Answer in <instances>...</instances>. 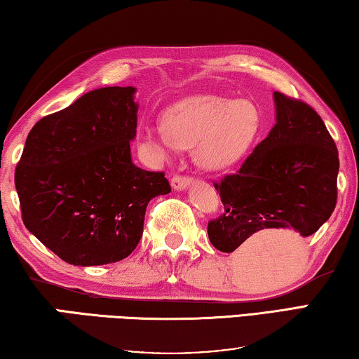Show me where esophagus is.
Instances as JSON below:
<instances>
[{
    "instance_id": "34e87169",
    "label": "esophagus",
    "mask_w": 359,
    "mask_h": 359,
    "mask_svg": "<svg viewBox=\"0 0 359 359\" xmlns=\"http://www.w3.org/2000/svg\"><path fill=\"white\" fill-rule=\"evenodd\" d=\"M191 184H193V179L185 177V175H174V177L170 179V185H172V189L177 191L187 190Z\"/></svg>"
}]
</instances>
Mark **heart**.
Masks as SVG:
<instances>
[{
  "label": "heart",
  "instance_id": "heart-1",
  "mask_svg": "<svg viewBox=\"0 0 359 359\" xmlns=\"http://www.w3.org/2000/svg\"><path fill=\"white\" fill-rule=\"evenodd\" d=\"M262 130V113L248 99L190 95L168 107L163 126L145 124L139 144L147 156L163 161L170 151L191 149L193 159L206 170L235 166L252 150Z\"/></svg>",
  "mask_w": 359,
  "mask_h": 359
}]
</instances>
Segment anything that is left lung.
Listing matches in <instances>:
<instances>
[{
    "instance_id": "left-lung-1",
    "label": "left lung",
    "mask_w": 359,
    "mask_h": 359,
    "mask_svg": "<svg viewBox=\"0 0 359 359\" xmlns=\"http://www.w3.org/2000/svg\"><path fill=\"white\" fill-rule=\"evenodd\" d=\"M276 123L220 191L225 214L208 224L215 249L233 252L266 231L310 236L337 201L339 151L310 105L273 93Z\"/></svg>"
}]
</instances>
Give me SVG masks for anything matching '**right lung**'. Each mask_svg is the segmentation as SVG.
I'll list each match as a JSON object with an SVG mask.
<instances>
[{"mask_svg": "<svg viewBox=\"0 0 359 359\" xmlns=\"http://www.w3.org/2000/svg\"><path fill=\"white\" fill-rule=\"evenodd\" d=\"M135 88L89 90L33 126L15 169L27 230L70 265L115 264L137 248L163 172L135 166Z\"/></svg>", "mask_w": 359, "mask_h": 359, "instance_id": "obj_1", "label": "right lung"}]
</instances>
